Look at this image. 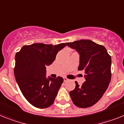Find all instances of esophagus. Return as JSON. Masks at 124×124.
Returning <instances> with one entry per match:
<instances>
[{
    "instance_id": "1",
    "label": "esophagus",
    "mask_w": 124,
    "mask_h": 124,
    "mask_svg": "<svg viewBox=\"0 0 124 124\" xmlns=\"http://www.w3.org/2000/svg\"><path fill=\"white\" fill-rule=\"evenodd\" d=\"M68 79H67V78H65V77H64V82H65V81H68Z\"/></svg>"
}]
</instances>
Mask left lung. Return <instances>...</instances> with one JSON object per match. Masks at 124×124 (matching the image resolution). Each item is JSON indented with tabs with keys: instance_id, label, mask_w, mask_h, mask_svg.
Instances as JSON below:
<instances>
[{
	"instance_id": "left-lung-1",
	"label": "left lung",
	"mask_w": 124,
	"mask_h": 124,
	"mask_svg": "<svg viewBox=\"0 0 124 124\" xmlns=\"http://www.w3.org/2000/svg\"><path fill=\"white\" fill-rule=\"evenodd\" d=\"M70 48L79 54L78 70H85L86 81L70 91V98L75 105L88 108L97 103L108 87L111 80V57L105 48L91 40L81 39L66 43Z\"/></svg>"
}]
</instances>
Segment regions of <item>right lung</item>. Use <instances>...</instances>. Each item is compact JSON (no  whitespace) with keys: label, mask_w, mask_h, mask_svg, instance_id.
<instances>
[{"label":"right lung","mask_w":124,"mask_h":124,"mask_svg":"<svg viewBox=\"0 0 124 124\" xmlns=\"http://www.w3.org/2000/svg\"><path fill=\"white\" fill-rule=\"evenodd\" d=\"M66 45L33 43L23 46L16 54V80L25 98L34 107L45 108L54 103L64 79L46 78V67Z\"/></svg>","instance_id":"obj_1"}]
</instances>
